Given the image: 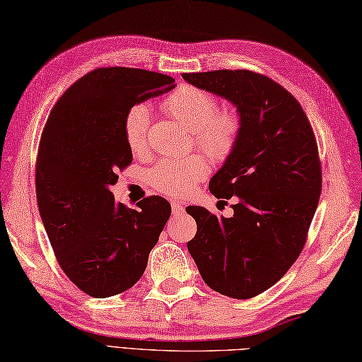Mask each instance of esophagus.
I'll return each instance as SVG.
<instances>
[{
  "instance_id": "34e87169",
  "label": "esophagus",
  "mask_w": 362,
  "mask_h": 362,
  "mask_svg": "<svg viewBox=\"0 0 362 362\" xmlns=\"http://www.w3.org/2000/svg\"><path fill=\"white\" fill-rule=\"evenodd\" d=\"M171 206H173V214H174V216H177V214L183 213V204L177 202V201H173V202H171Z\"/></svg>"
}]
</instances>
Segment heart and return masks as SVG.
I'll return each instance as SVG.
<instances>
[{"label":"heart","mask_w":362,"mask_h":362,"mask_svg":"<svg viewBox=\"0 0 362 362\" xmlns=\"http://www.w3.org/2000/svg\"><path fill=\"white\" fill-rule=\"evenodd\" d=\"M165 110L194 132L197 148L214 160H224L233 152L241 134L240 117L219 112L218 99L202 88L182 86L163 99ZM149 109L143 104L130 107L124 117V138L134 153L148 146ZM209 174V165L199 157L165 158L153 166L148 179L152 188L168 196H187L196 183Z\"/></svg>","instance_id":"obj_1"}]
</instances>
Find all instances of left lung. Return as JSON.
<instances>
[{
	"label": "left lung",
	"mask_w": 362,
	"mask_h": 362,
	"mask_svg": "<svg viewBox=\"0 0 362 362\" xmlns=\"http://www.w3.org/2000/svg\"><path fill=\"white\" fill-rule=\"evenodd\" d=\"M232 103L241 121L233 152L211 177L218 199L236 196L232 218L188 206L197 233L188 250L219 294L252 298L279 281L302 252L322 191L317 143L297 99L249 70L183 73Z\"/></svg>",
	"instance_id": "8db88e82"
}]
</instances>
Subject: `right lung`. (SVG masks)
Listing matches in <instances>:
<instances>
[{"mask_svg": "<svg viewBox=\"0 0 362 362\" xmlns=\"http://www.w3.org/2000/svg\"><path fill=\"white\" fill-rule=\"evenodd\" d=\"M171 76L96 68L76 81L46 121L35 165L37 204L52 250L86 294H121L141 279L171 205L151 196L127 209L110 188L132 161L124 138L130 107L173 90Z\"/></svg>", "mask_w": 362, "mask_h": 362, "instance_id": "obj_1", "label": "right lung"}]
</instances>
